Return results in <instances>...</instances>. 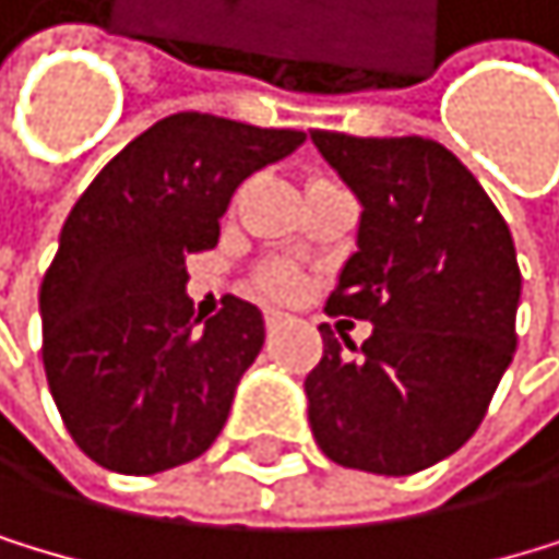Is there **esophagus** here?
<instances>
[{"label": "esophagus", "mask_w": 559, "mask_h": 559, "mask_svg": "<svg viewBox=\"0 0 559 559\" xmlns=\"http://www.w3.org/2000/svg\"><path fill=\"white\" fill-rule=\"evenodd\" d=\"M264 322H267V330L274 333V330L288 326V322H292V316H288V312H282V309H267V312H264Z\"/></svg>", "instance_id": "34e87169"}]
</instances>
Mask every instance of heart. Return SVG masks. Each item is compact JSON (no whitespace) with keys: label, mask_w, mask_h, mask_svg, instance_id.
<instances>
[{"label":"heart","mask_w":559,"mask_h":559,"mask_svg":"<svg viewBox=\"0 0 559 559\" xmlns=\"http://www.w3.org/2000/svg\"><path fill=\"white\" fill-rule=\"evenodd\" d=\"M298 285H302V277H298V271L288 264H264L253 274V288L267 298H292L298 292Z\"/></svg>","instance_id":"1"}]
</instances>
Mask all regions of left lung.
<instances>
[{
	"label": "left lung",
	"instance_id": "left-lung-1",
	"mask_svg": "<svg viewBox=\"0 0 559 559\" xmlns=\"http://www.w3.org/2000/svg\"><path fill=\"white\" fill-rule=\"evenodd\" d=\"M312 143L364 209L326 309L374 326L360 347L319 326L322 360L306 378L312 437L340 467L416 474L474 437L512 364V233L437 140L312 130Z\"/></svg>",
	"mask_w": 559,
	"mask_h": 559
}]
</instances>
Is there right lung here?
<instances>
[{
	"mask_svg": "<svg viewBox=\"0 0 559 559\" xmlns=\"http://www.w3.org/2000/svg\"><path fill=\"white\" fill-rule=\"evenodd\" d=\"M261 130L175 112L130 140L61 229L40 285L44 371L71 440L116 474L202 456L264 347V316L237 295L195 316L185 257L216 247L233 192L302 147Z\"/></svg>",
	"mask_w": 559,
	"mask_h": 559,
	"instance_id": "right-lung-1",
	"label": "right lung"
}]
</instances>
